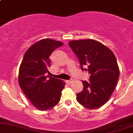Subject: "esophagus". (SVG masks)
Segmentation results:
<instances>
[{"mask_svg": "<svg viewBox=\"0 0 133 133\" xmlns=\"http://www.w3.org/2000/svg\"><path fill=\"white\" fill-rule=\"evenodd\" d=\"M73 82V80L72 79H70V80H68V81H65V82H66L67 84H68V85H70L72 83V82Z\"/></svg>", "mask_w": 133, "mask_h": 133, "instance_id": "obj_1", "label": "esophagus"}]
</instances>
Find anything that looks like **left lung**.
I'll return each instance as SVG.
<instances>
[{
    "mask_svg": "<svg viewBox=\"0 0 133 133\" xmlns=\"http://www.w3.org/2000/svg\"><path fill=\"white\" fill-rule=\"evenodd\" d=\"M69 45L78 57L81 69L90 74V82L82 81L83 90L76 94V99L88 109L100 108L110 98L119 76L115 56L93 39L72 41Z\"/></svg>",
    "mask_w": 133,
    "mask_h": 133,
    "instance_id": "8db88e82",
    "label": "left lung"
}]
</instances>
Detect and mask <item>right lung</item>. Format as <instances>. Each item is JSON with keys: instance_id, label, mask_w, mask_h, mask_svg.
Masks as SVG:
<instances>
[{"instance_id": "right-lung-1", "label": "right lung", "mask_w": 133, "mask_h": 133, "mask_svg": "<svg viewBox=\"0 0 133 133\" xmlns=\"http://www.w3.org/2000/svg\"><path fill=\"white\" fill-rule=\"evenodd\" d=\"M63 43L51 39L41 40L24 54L19 71V84L24 94L37 109L46 111L59 103L65 83L52 77L49 57Z\"/></svg>"}]
</instances>
